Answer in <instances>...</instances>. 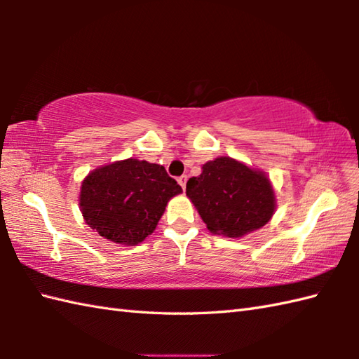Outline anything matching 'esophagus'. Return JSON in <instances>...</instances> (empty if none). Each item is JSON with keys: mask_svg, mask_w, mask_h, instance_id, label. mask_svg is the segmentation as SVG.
Listing matches in <instances>:
<instances>
[{"mask_svg": "<svg viewBox=\"0 0 359 359\" xmlns=\"http://www.w3.org/2000/svg\"><path fill=\"white\" fill-rule=\"evenodd\" d=\"M177 182H179V185L184 188V191H185V188H187V175H180V177L177 179Z\"/></svg>", "mask_w": 359, "mask_h": 359, "instance_id": "34e87169", "label": "esophagus"}]
</instances>
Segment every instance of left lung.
Wrapping results in <instances>:
<instances>
[{
	"label": "left lung",
	"instance_id": "obj_1",
	"mask_svg": "<svg viewBox=\"0 0 359 359\" xmlns=\"http://www.w3.org/2000/svg\"><path fill=\"white\" fill-rule=\"evenodd\" d=\"M187 196L212 234L242 238L262 228L276 210L266 174L231 157H217L187 182Z\"/></svg>",
	"mask_w": 359,
	"mask_h": 359
}]
</instances>
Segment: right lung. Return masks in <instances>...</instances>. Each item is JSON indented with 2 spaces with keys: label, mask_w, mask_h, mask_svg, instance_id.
I'll return each mask as SVG.
<instances>
[{
  "label": "right lung",
  "mask_w": 359,
  "mask_h": 359,
  "mask_svg": "<svg viewBox=\"0 0 359 359\" xmlns=\"http://www.w3.org/2000/svg\"><path fill=\"white\" fill-rule=\"evenodd\" d=\"M182 187L162 165L126 158L90 171L81 182L80 210L104 239L137 245L156 230L171 197Z\"/></svg>",
  "instance_id": "add662e5"
}]
</instances>
